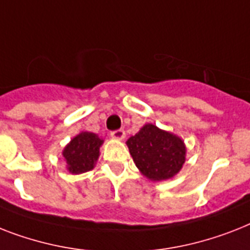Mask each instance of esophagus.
<instances>
[{
	"label": "esophagus",
	"instance_id": "obj_1",
	"mask_svg": "<svg viewBox=\"0 0 250 250\" xmlns=\"http://www.w3.org/2000/svg\"><path fill=\"white\" fill-rule=\"evenodd\" d=\"M110 136L114 140H118V141H122V140L125 137V132L123 129H117V131H113L110 133Z\"/></svg>",
	"mask_w": 250,
	"mask_h": 250
}]
</instances>
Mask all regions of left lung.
Returning a JSON list of instances; mask_svg holds the SVG:
<instances>
[{
    "mask_svg": "<svg viewBox=\"0 0 250 250\" xmlns=\"http://www.w3.org/2000/svg\"><path fill=\"white\" fill-rule=\"evenodd\" d=\"M136 167L151 181L172 178L181 171L186 157V146L178 136L157 125H145L127 140Z\"/></svg>",
    "mask_w": 250,
    "mask_h": 250,
    "instance_id": "left-lung-1",
    "label": "left lung"
}]
</instances>
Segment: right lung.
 Segmentation results:
<instances>
[{"instance_id":"obj_1","label":"right lung","mask_w":250,"mask_h":250,"mask_svg":"<svg viewBox=\"0 0 250 250\" xmlns=\"http://www.w3.org/2000/svg\"><path fill=\"white\" fill-rule=\"evenodd\" d=\"M103 143L104 140L92 132H81L73 137L62 150L68 171L73 174H79L93 169L100 155Z\"/></svg>"}]
</instances>
